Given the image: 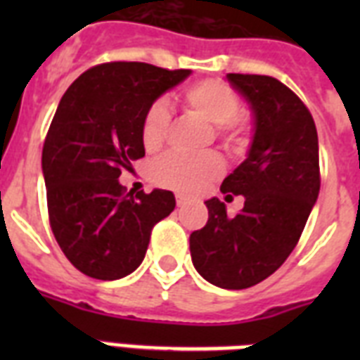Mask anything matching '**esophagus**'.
<instances>
[{
    "label": "esophagus",
    "mask_w": 360,
    "mask_h": 360,
    "mask_svg": "<svg viewBox=\"0 0 360 360\" xmlns=\"http://www.w3.org/2000/svg\"><path fill=\"white\" fill-rule=\"evenodd\" d=\"M186 203H188V200L183 196H177V207H185Z\"/></svg>",
    "instance_id": "34e87169"
}]
</instances>
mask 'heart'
<instances>
[{
  "label": "heart",
  "instance_id": "obj_1",
  "mask_svg": "<svg viewBox=\"0 0 360 360\" xmlns=\"http://www.w3.org/2000/svg\"><path fill=\"white\" fill-rule=\"evenodd\" d=\"M183 106L198 120L213 124L214 136L231 153H240L248 143V127L237 112L239 95L220 80H202L183 91ZM169 110L164 103H155L147 110L141 124V140L147 151L162 146L169 130ZM224 164L219 155L205 153L198 157L168 155L151 168L153 181L181 194H196L222 174Z\"/></svg>",
  "mask_w": 360,
  "mask_h": 360
}]
</instances>
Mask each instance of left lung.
Here are the masks:
<instances>
[{"instance_id":"8db88e82","label":"left lung","mask_w":360,"mask_h":360,"mask_svg":"<svg viewBox=\"0 0 360 360\" xmlns=\"http://www.w3.org/2000/svg\"><path fill=\"white\" fill-rule=\"evenodd\" d=\"M226 78L254 115L248 155L220 186L245 196V207L228 217L219 198L207 200L209 220L191 233V256L207 282L245 290L271 276L299 243L321 183L318 130L301 98L273 76Z\"/></svg>"}]
</instances>
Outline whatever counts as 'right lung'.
<instances>
[{"instance_id":"1","label":"right lung","mask_w":360,"mask_h":360,"mask_svg":"<svg viewBox=\"0 0 360 360\" xmlns=\"http://www.w3.org/2000/svg\"><path fill=\"white\" fill-rule=\"evenodd\" d=\"M191 76L114 61L78 76L59 101L42 147L53 237L80 273L117 280L140 267L153 226L175 209L169 191L124 194L121 169L146 157L141 124L162 93Z\"/></svg>"}]
</instances>
